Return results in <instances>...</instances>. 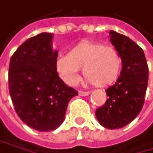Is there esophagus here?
I'll return each instance as SVG.
<instances>
[{"label": "esophagus", "mask_w": 153, "mask_h": 153, "mask_svg": "<svg viewBox=\"0 0 153 153\" xmlns=\"http://www.w3.org/2000/svg\"><path fill=\"white\" fill-rule=\"evenodd\" d=\"M79 94L82 96H87L90 94V92H83V91H79Z\"/></svg>", "instance_id": "esophagus-1"}]
</instances>
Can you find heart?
Returning <instances> with one entry per match:
<instances>
[{
  "mask_svg": "<svg viewBox=\"0 0 153 153\" xmlns=\"http://www.w3.org/2000/svg\"><path fill=\"white\" fill-rule=\"evenodd\" d=\"M122 59L117 50L95 41L84 40L72 47L68 55H62L56 61L59 77L69 85L79 80L82 69L84 77L97 87L113 84L118 78Z\"/></svg>",
  "mask_w": 153,
  "mask_h": 153,
  "instance_id": "b5f03b06",
  "label": "heart"
}]
</instances>
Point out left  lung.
Segmentation results:
<instances>
[{"label":"left lung","instance_id":"8db88e82","mask_svg":"<svg viewBox=\"0 0 153 153\" xmlns=\"http://www.w3.org/2000/svg\"><path fill=\"white\" fill-rule=\"evenodd\" d=\"M109 38L121 57L122 70L117 82L105 90L109 98L95 116L105 128L117 129L129 124L141 111L149 68L142 48L129 37L111 30Z\"/></svg>","mask_w":153,"mask_h":153}]
</instances>
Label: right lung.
<instances>
[{
    "label": "right lung",
    "instance_id": "1",
    "mask_svg": "<svg viewBox=\"0 0 153 153\" xmlns=\"http://www.w3.org/2000/svg\"><path fill=\"white\" fill-rule=\"evenodd\" d=\"M53 34L41 33L24 42L11 58L9 91L20 119L38 131L55 130L64 121L70 100L78 95L59 78V51Z\"/></svg>",
    "mask_w": 153,
    "mask_h": 153
}]
</instances>
